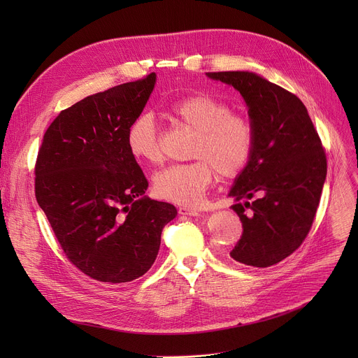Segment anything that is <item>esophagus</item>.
<instances>
[{
  "instance_id": "34e87169",
  "label": "esophagus",
  "mask_w": 358,
  "mask_h": 358,
  "mask_svg": "<svg viewBox=\"0 0 358 358\" xmlns=\"http://www.w3.org/2000/svg\"><path fill=\"white\" fill-rule=\"evenodd\" d=\"M178 213L182 215V216H199V210L196 209H192V208H187V206H181V208L178 209Z\"/></svg>"
}]
</instances>
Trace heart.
Instances as JSON below:
<instances>
[{"label":"heart","mask_w":358,"mask_h":358,"mask_svg":"<svg viewBox=\"0 0 358 358\" xmlns=\"http://www.w3.org/2000/svg\"><path fill=\"white\" fill-rule=\"evenodd\" d=\"M169 113L185 127L196 131L190 146L192 162L169 165L154 176V193L177 204L199 203L215 174L234 178L250 164L255 148L252 122L208 92H196L176 100ZM130 157L145 164L164 159L159 130L150 113H141L126 129Z\"/></svg>","instance_id":"heart-1"}]
</instances>
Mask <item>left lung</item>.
Wrapping results in <instances>:
<instances>
[{"mask_svg": "<svg viewBox=\"0 0 358 358\" xmlns=\"http://www.w3.org/2000/svg\"><path fill=\"white\" fill-rule=\"evenodd\" d=\"M208 77L241 92L255 129L252 158L229 193L243 229L231 257L245 266H274L312 228L327 177L325 149L305 104L290 91L247 71Z\"/></svg>", "mask_w": 358, "mask_h": 358, "instance_id": "obj_1", "label": "left lung"}]
</instances>
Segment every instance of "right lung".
I'll use <instances>...</instances> for the list:
<instances>
[{
    "label": "right lung",
    "mask_w": 358,
    "mask_h": 358,
    "mask_svg": "<svg viewBox=\"0 0 358 358\" xmlns=\"http://www.w3.org/2000/svg\"><path fill=\"white\" fill-rule=\"evenodd\" d=\"M155 80L152 72L62 110L37 152V203L66 258L103 283L143 275L164 227L177 216L173 204L143 196L148 180L124 141Z\"/></svg>",
    "instance_id": "add662e5"
}]
</instances>
